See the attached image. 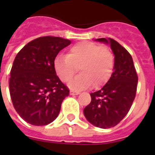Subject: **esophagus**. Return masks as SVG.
<instances>
[{
	"mask_svg": "<svg viewBox=\"0 0 155 155\" xmlns=\"http://www.w3.org/2000/svg\"><path fill=\"white\" fill-rule=\"evenodd\" d=\"M70 94H80V91H74V90H71L70 91Z\"/></svg>",
	"mask_w": 155,
	"mask_h": 155,
	"instance_id": "esophagus-1",
	"label": "esophagus"
}]
</instances>
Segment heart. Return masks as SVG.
Returning <instances> with one entry per match:
<instances>
[{
  "mask_svg": "<svg viewBox=\"0 0 155 155\" xmlns=\"http://www.w3.org/2000/svg\"><path fill=\"white\" fill-rule=\"evenodd\" d=\"M53 66L64 82L69 81L80 69L81 74L69 83L71 88L84 89L92 84L98 87L104 85L112 76L114 55L108 46L85 41L73 45L67 56L57 57Z\"/></svg>",
  "mask_w": 155,
  "mask_h": 155,
  "instance_id": "b5f03b06",
  "label": "heart"
}]
</instances>
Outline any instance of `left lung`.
I'll return each mask as SVG.
<instances>
[{"label":"left lung","instance_id":"1","mask_svg":"<svg viewBox=\"0 0 155 155\" xmlns=\"http://www.w3.org/2000/svg\"><path fill=\"white\" fill-rule=\"evenodd\" d=\"M110 43L115 56L110 79L102 88L91 93V101L84 109L87 121L100 128L113 127L127 116L136 96L138 77L131 55L113 39H97Z\"/></svg>","mask_w":155,"mask_h":155}]
</instances>
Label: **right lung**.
Returning a JSON list of instances; mask_svg holds the SVG:
<instances>
[{"label": "right lung", "mask_w": 155, "mask_h": 155, "mask_svg": "<svg viewBox=\"0 0 155 155\" xmlns=\"http://www.w3.org/2000/svg\"><path fill=\"white\" fill-rule=\"evenodd\" d=\"M71 42L61 37H39L16 55L9 79L11 98L19 116L31 125L52 123L69 95V88L57 75L53 63Z\"/></svg>", "instance_id": "obj_1"}]
</instances>
